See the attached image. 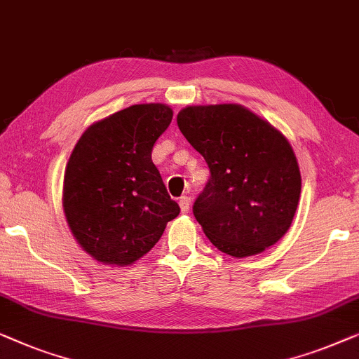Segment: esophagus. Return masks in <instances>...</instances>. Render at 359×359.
I'll list each match as a JSON object with an SVG mask.
<instances>
[{
	"label": "esophagus",
	"mask_w": 359,
	"mask_h": 359,
	"mask_svg": "<svg viewBox=\"0 0 359 359\" xmlns=\"http://www.w3.org/2000/svg\"><path fill=\"white\" fill-rule=\"evenodd\" d=\"M179 205H180L182 213H189V211H190V198H189V196H185V195L180 196Z\"/></svg>",
	"instance_id": "34e87169"
}]
</instances>
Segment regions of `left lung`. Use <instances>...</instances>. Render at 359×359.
<instances>
[{"mask_svg": "<svg viewBox=\"0 0 359 359\" xmlns=\"http://www.w3.org/2000/svg\"><path fill=\"white\" fill-rule=\"evenodd\" d=\"M177 125L210 169L194 216L211 244L242 259L278 242L301 195L299 165L285 136L236 104L187 107Z\"/></svg>", "mask_w": 359, "mask_h": 359, "instance_id": "1", "label": "left lung"}]
</instances>
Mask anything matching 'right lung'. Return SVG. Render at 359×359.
<instances>
[{
	"mask_svg": "<svg viewBox=\"0 0 359 359\" xmlns=\"http://www.w3.org/2000/svg\"><path fill=\"white\" fill-rule=\"evenodd\" d=\"M170 120L164 104L131 105L90 125L74 146L65 170V216L95 260L133 264L179 216L151 159Z\"/></svg>",
	"mask_w": 359,
	"mask_h": 359,
	"instance_id": "obj_1",
	"label": "right lung"
}]
</instances>
